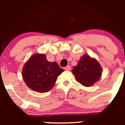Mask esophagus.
Instances as JSON below:
<instances>
[{
  "label": "esophagus",
  "mask_w": 125,
  "mask_h": 125,
  "mask_svg": "<svg viewBox=\"0 0 125 125\" xmlns=\"http://www.w3.org/2000/svg\"><path fill=\"white\" fill-rule=\"evenodd\" d=\"M65 70H67V71H70L71 70V66H66V67H65Z\"/></svg>",
  "instance_id": "34e87169"
}]
</instances>
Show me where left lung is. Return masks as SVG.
<instances>
[{
    "label": "left lung",
    "mask_w": 125,
    "mask_h": 125,
    "mask_svg": "<svg viewBox=\"0 0 125 125\" xmlns=\"http://www.w3.org/2000/svg\"><path fill=\"white\" fill-rule=\"evenodd\" d=\"M102 71L97 60L86 54L81 57L77 65L72 70L77 81L86 87L91 86L100 79Z\"/></svg>",
    "instance_id": "obj_1"
}]
</instances>
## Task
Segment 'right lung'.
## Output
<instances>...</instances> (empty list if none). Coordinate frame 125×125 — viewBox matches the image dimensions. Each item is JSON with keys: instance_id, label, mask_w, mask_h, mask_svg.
Listing matches in <instances>:
<instances>
[{"instance_id": "1", "label": "right lung", "mask_w": 125, "mask_h": 125, "mask_svg": "<svg viewBox=\"0 0 125 125\" xmlns=\"http://www.w3.org/2000/svg\"><path fill=\"white\" fill-rule=\"evenodd\" d=\"M63 72L55 62H48L44 54L36 53L25 63L22 77L30 89L43 93L53 88L58 76Z\"/></svg>"}]
</instances>
